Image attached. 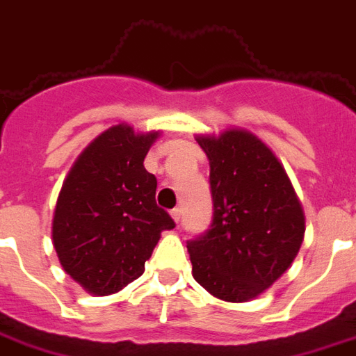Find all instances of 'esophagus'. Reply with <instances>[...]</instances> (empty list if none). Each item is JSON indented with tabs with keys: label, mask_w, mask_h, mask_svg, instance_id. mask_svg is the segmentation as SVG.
<instances>
[{
	"label": "esophagus",
	"mask_w": 356,
	"mask_h": 356,
	"mask_svg": "<svg viewBox=\"0 0 356 356\" xmlns=\"http://www.w3.org/2000/svg\"><path fill=\"white\" fill-rule=\"evenodd\" d=\"M181 215H183L181 207H175V209H171V217L175 218V222H179V220H181Z\"/></svg>",
	"instance_id": "34e87169"
}]
</instances>
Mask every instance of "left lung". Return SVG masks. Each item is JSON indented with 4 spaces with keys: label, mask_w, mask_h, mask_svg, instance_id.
Returning <instances> with one entry per match:
<instances>
[{
    "label": "left lung",
    "mask_w": 356,
    "mask_h": 356,
    "mask_svg": "<svg viewBox=\"0 0 356 356\" xmlns=\"http://www.w3.org/2000/svg\"><path fill=\"white\" fill-rule=\"evenodd\" d=\"M209 158L213 218L186 241L192 275L226 302H247L273 285L296 259L304 211L283 165L243 130L200 138Z\"/></svg>",
    "instance_id": "8db88e82"
}]
</instances>
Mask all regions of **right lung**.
<instances>
[{"label":"right lung","mask_w":356,"mask_h":356,"mask_svg":"<svg viewBox=\"0 0 356 356\" xmlns=\"http://www.w3.org/2000/svg\"><path fill=\"white\" fill-rule=\"evenodd\" d=\"M156 136L113 126L84 149L60 191L54 249L65 272L92 294H113L138 279L160 232L175 228L156 205V177L143 165Z\"/></svg>","instance_id":"add662e5"}]
</instances>
